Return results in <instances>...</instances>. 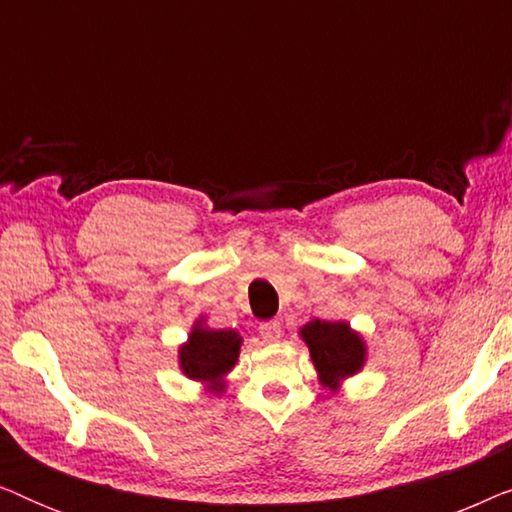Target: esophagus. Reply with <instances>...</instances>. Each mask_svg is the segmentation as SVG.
I'll use <instances>...</instances> for the list:
<instances>
[{
	"label": "esophagus",
	"instance_id": "obj_1",
	"mask_svg": "<svg viewBox=\"0 0 512 512\" xmlns=\"http://www.w3.org/2000/svg\"><path fill=\"white\" fill-rule=\"evenodd\" d=\"M258 333H261V338L265 342H277L279 338H282V324L279 321H263L261 326H258Z\"/></svg>",
	"mask_w": 512,
	"mask_h": 512
}]
</instances>
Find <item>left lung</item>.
<instances>
[{"label": "left lung", "mask_w": 512, "mask_h": 512, "mask_svg": "<svg viewBox=\"0 0 512 512\" xmlns=\"http://www.w3.org/2000/svg\"><path fill=\"white\" fill-rule=\"evenodd\" d=\"M300 338L310 347L312 363L319 370L324 387L335 391L345 377H352L363 368L366 345L345 321L314 319L300 328Z\"/></svg>", "instance_id": "1"}]
</instances>
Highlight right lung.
<instances>
[{"label":"right lung","mask_w":512,"mask_h":512,"mask_svg":"<svg viewBox=\"0 0 512 512\" xmlns=\"http://www.w3.org/2000/svg\"><path fill=\"white\" fill-rule=\"evenodd\" d=\"M242 338L235 331H214L200 324L188 335V342L179 349V366L186 377L212 384L214 391H221L219 382L240 356Z\"/></svg>","instance_id":"obj_1"}]
</instances>
